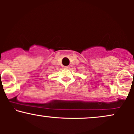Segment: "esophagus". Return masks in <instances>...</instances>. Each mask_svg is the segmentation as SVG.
Returning <instances> with one entry per match:
<instances>
[{
    "instance_id": "obj_1",
    "label": "esophagus",
    "mask_w": 134,
    "mask_h": 134,
    "mask_svg": "<svg viewBox=\"0 0 134 134\" xmlns=\"http://www.w3.org/2000/svg\"><path fill=\"white\" fill-rule=\"evenodd\" d=\"M64 68L66 69H70V67H69V66H65V67H64Z\"/></svg>"
}]
</instances>
